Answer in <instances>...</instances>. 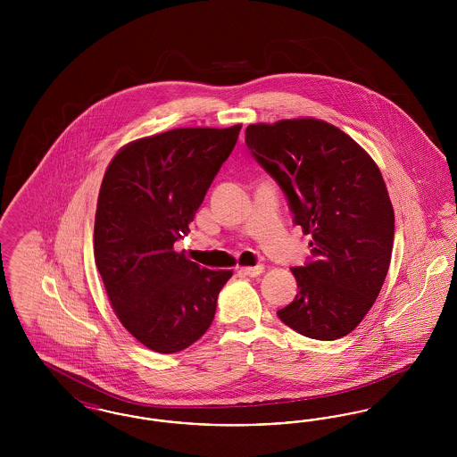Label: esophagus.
Segmentation results:
<instances>
[{
  "mask_svg": "<svg viewBox=\"0 0 457 457\" xmlns=\"http://www.w3.org/2000/svg\"><path fill=\"white\" fill-rule=\"evenodd\" d=\"M239 272H241V274H245V276H250V278H257V276H261L262 272H263V265H255V267H241V269H239Z\"/></svg>",
  "mask_w": 457,
  "mask_h": 457,
  "instance_id": "1",
  "label": "esophagus"
}]
</instances>
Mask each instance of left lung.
<instances>
[{
    "label": "left lung",
    "mask_w": 457,
    "mask_h": 457,
    "mask_svg": "<svg viewBox=\"0 0 457 457\" xmlns=\"http://www.w3.org/2000/svg\"><path fill=\"white\" fill-rule=\"evenodd\" d=\"M245 142L312 237V261L291 269L300 291L279 319L312 339L345 337L375 303L391 263L394 209L378 166L315 118L248 125Z\"/></svg>",
    "instance_id": "left-lung-1"
}]
</instances>
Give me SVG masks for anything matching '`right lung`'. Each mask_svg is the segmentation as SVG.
Returning a JSON list of instances; mask_svg holds the SVG:
<instances>
[{
    "instance_id": "obj_1",
    "label": "right lung",
    "mask_w": 457,
    "mask_h": 457,
    "mask_svg": "<svg viewBox=\"0 0 457 457\" xmlns=\"http://www.w3.org/2000/svg\"><path fill=\"white\" fill-rule=\"evenodd\" d=\"M229 129H174L112 157L94 224V257L112 310L145 348L178 353L211 327L231 270L174 252L238 140Z\"/></svg>"
}]
</instances>
